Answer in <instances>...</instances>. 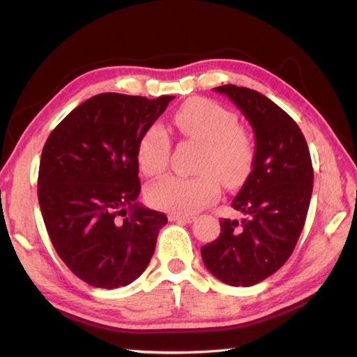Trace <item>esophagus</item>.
Segmentation results:
<instances>
[{
	"mask_svg": "<svg viewBox=\"0 0 357 357\" xmlns=\"http://www.w3.org/2000/svg\"><path fill=\"white\" fill-rule=\"evenodd\" d=\"M168 219L172 222H185V223H192L195 220V217L193 215H185V214H170L168 215Z\"/></svg>",
	"mask_w": 357,
	"mask_h": 357,
	"instance_id": "1",
	"label": "esophagus"
}]
</instances>
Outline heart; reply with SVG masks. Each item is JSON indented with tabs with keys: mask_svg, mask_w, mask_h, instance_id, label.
I'll return each mask as SVG.
<instances>
[{
	"mask_svg": "<svg viewBox=\"0 0 357 357\" xmlns=\"http://www.w3.org/2000/svg\"><path fill=\"white\" fill-rule=\"evenodd\" d=\"M174 126L184 137L203 144L198 164L202 174L193 178L167 176L149 184L151 206L174 214H193L220 195L222 181L236 185L249 172L253 148L249 135L238 128V118L208 99H193L174 114ZM138 165L146 176H160L170 160V140L160 126H151L138 143Z\"/></svg>",
	"mask_w": 357,
	"mask_h": 357,
	"instance_id": "1",
	"label": "heart"
}]
</instances>
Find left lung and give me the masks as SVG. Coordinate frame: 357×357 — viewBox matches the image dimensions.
Returning a JSON list of instances; mask_svg holds the SVG:
<instances>
[{
    "label": "left lung",
    "instance_id": "left-lung-1",
    "mask_svg": "<svg viewBox=\"0 0 357 357\" xmlns=\"http://www.w3.org/2000/svg\"><path fill=\"white\" fill-rule=\"evenodd\" d=\"M249 121L255 134L252 172L231 206L245 217L222 219L219 238L202 247L208 271L231 287H250L291 255L309 211L313 168L299 126L261 93L234 84L214 88Z\"/></svg>",
    "mask_w": 357,
    "mask_h": 357
}]
</instances>
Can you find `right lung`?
<instances>
[{
    "instance_id": "obj_1",
    "label": "right lung",
    "mask_w": 357,
    "mask_h": 357,
    "mask_svg": "<svg viewBox=\"0 0 357 357\" xmlns=\"http://www.w3.org/2000/svg\"><path fill=\"white\" fill-rule=\"evenodd\" d=\"M173 99L98 94L74 108L42 149L38 197L47 233L64 264L91 287L138 279L168 222L137 202V153Z\"/></svg>"
}]
</instances>
